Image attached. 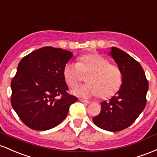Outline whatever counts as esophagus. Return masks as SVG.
<instances>
[{
  "mask_svg": "<svg viewBox=\"0 0 157 157\" xmlns=\"http://www.w3.org/2000/svg\"><path fill=\"white\" fill-rule=\"evenodd\" d=\"M80 101L82 102H83V103H85V104H90V101H88V100H84V99H80Z\"/></svg>",
  "mask_w": 157,
  "mask_h": 157,
  "instance_id": "esophagus-1",
  "label": "esophagus"
}]
</instances>
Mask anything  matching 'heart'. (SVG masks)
I'll list each match as a JSON object with an SVG mask.
<instances>
[{"label": "heart", "mask_w": 157, "mask_h": 157, "mask_svg": "<svg viewBox=\"0 0 157 157\" xmlns=\"http://www.w3.org/2000/svg\"><path fill=\"white\" fill-rule=\"evenodd\" d=\"M64 78L70 87H76L87 75V84L73 90L82 98H91L99 95L101 98L116 94L122 84V73L119 67L98 54H88L78 58L77 63L67 62L64 67Z\"/></svg>", "instance_id": "1"}]
</instances>
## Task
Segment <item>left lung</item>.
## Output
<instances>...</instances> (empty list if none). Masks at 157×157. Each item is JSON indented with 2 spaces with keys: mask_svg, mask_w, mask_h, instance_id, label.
<instances>
[{
  "mask_svg": "<svg viewBox=\"0 0 157 157\" xmlns=\"http://www.w3.org/2000/svg\"><path fill=\"white\" fill-rule=\"evenodd\" d=\"M110 56L122 73L119 90L108 101L101 103V112L93 118L94 124L117 132L131 126L146 106L148 82L140 63L125 52L113 47Z\"/></svg>",
  "mask_w": 157,
  "mask_h": 157,
  "instance_id": "8db88e82",
  "label": "left lung"
}]
</instances>
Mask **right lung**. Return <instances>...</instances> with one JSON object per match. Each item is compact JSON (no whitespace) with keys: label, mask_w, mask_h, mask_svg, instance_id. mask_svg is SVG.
<instances>
[{"label":"right lung","mask_w":157,"mask_h":157,"mask_svg":"<svg viewBox=\"0 0 157 157\" xmlns=\"http://www.w3.org/2000/svg\"><path fill=\"white\" fill-rule=\"evenodd\" d=\"M73 57L70 51L52 47L38 49L19 62L11 82V105L29 128L46 131L66 118L78 100L67 93L64 65Z\"/></svg>","instance_id":"right-lung-1"}]
</instances>
